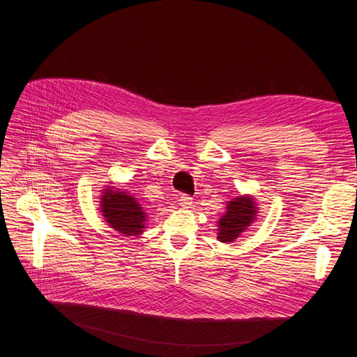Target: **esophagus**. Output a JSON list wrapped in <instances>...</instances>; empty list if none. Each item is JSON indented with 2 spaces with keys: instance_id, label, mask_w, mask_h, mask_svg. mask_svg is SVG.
Segmentation results:
<instances>
[{
  "instance_id": "obj_1",
  "label": "esophagus",
  "mask_w": 357,
  "mask_h": 357,
  "mask_svg": "<svg viewBox=\"0 0 357 357\" xmlns=\"http://www.w3.org/2000/svg\"><path fill=\"white\" fill-rule=\"evenodd\" d=\"M179 204L182 205V207H185V208H188L190 205H192V198L190 197V195H186V194H183V195H181L179 197Z\"/></svg>"
}]
</instances>
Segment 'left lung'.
<instances>
[{"mask_svg": "<svg viewBox=\"0 0 357 357\" xmlns=\"http://www.w3.org/2000/svg\"><path fill=\"white\" fill-rule=\"evenodd\" d=\"M256 201L243 195L227 202L226 213L218 220L217 238L222 243H233L243 231H246L256 220Z\"/></svg>", "mask_w": 357, "mask_h": 357, "instance_id": "left-lung-1", "label": "left lung"}]
</instances>
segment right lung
I'll return each instance as SVG.
<instances>
[{
    "label": "right lung",
    "mask_w": 357,
    "mask_h": 357,
    "mask_svg": "<svg viewBox=\"0 0 357 357\" xmlns=\"http://www.w3.org/2000/svg\"><path fill=\"white\" fill-rule=\"evenodd\" d=\"M101 213L111 229L123 236H137L146 226V213L135 195L116 186H107L101 195Z\"/></svg>",
    "instance_id": "right-lung-1"
}]
</instances>
